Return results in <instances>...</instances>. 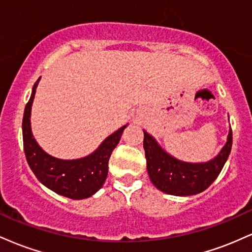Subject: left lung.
<instances>
[{
  "instance_id": "1",
  "label": "left lung",
  "mask_w": 252,
  "mask_h": 252,
  "mask_svg": "<svg viewBox=\"0 0 252 252\" xmlns=\"http://www.w3.org/2000/svg\"><path fill=\"white\" fill-rule=\"evenodd\" d=\"M143 134L150 180L156 189L172 195H193L209 189L220 174L232 148V129H230L227 142L217 158L206 163H187L164 153L148 132Z\"/></svg>"
}]
</instances>
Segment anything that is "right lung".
Here are the masks:
<instances>
[{"instance_id":"1","label":"right lung","mask_w":252,"mask_h":252,"mask_svg":"<svg viewBox=\"0 0 252 252\" xmlns=\"http://www.w3.org/2000/svg\"><path fill=\"white\" fill-rule=\"evenodd\" d=\"M37 83L39 79L34 84L22 120V137L27 162L37 180L53 192L74 200L89 198L103 186L108 175L109 158L126 126L110 135L94 154L86 158L71 161L52 158L37 146L31 130V109Z\"/></svg>"}]
</instances>
